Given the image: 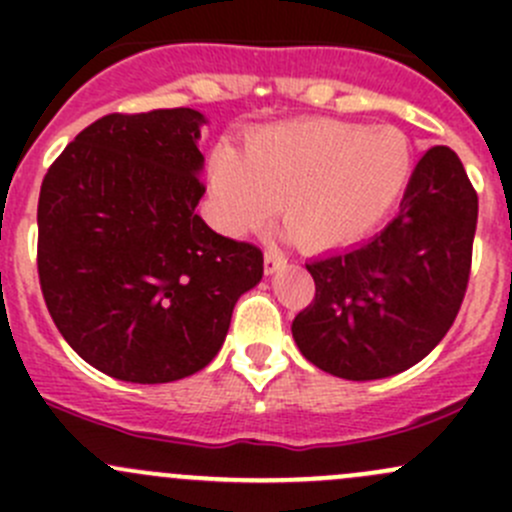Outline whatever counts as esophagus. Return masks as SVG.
Returning <instances> with one entry per match:
<instances>
[{
  "label": "esophagus",
  "mask_w": 512,
  "mask_h": 512,
  "mask_svg": "<svg viewBox=\"0 0 512 512\" xmlns=\"http://www.w3.org/2000/svg\"><path fill=\"white\" fill-rule=\"evenodd\" d=\"M287 265V257L282 255V252H277V250H267L265 252V272L267 275H275L277 270H280V267H285Z\"/></svg>",
  "instance_id": "34e87169"
}]
</instances>
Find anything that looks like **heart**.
Returning <instances> with one entry per match:
<instances>
[{
    "instance_id": "obj_1",
    "label": "heart",
    "mask_w": 512,
    "mask_h": 512,
    "mask_svg": "<svg viewBox=\"0 0 512 512\" xmlns=\"http://www.w3.org/2000/svg\"><path fill=\"white\" fill-rule=\"evenodd\" d=\"M414 170L399 128L304 118L262 128L247 156L220 148L210 188L230 232L255 230L280 210L297 240L329 250L361 240L389 215Z\"/></svg>"
}]
</instances>
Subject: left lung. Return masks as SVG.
Instances as JSON below:
<instances>
[{
  "mask_svg": "<svg viewBox=\"0 0 512 512\" xmlns=\"http://www.w3.org/2000/svg\"><path fill=\"white\" fill-rule=\"evenodd\" d=\"M476 223L478 195L461 158L428 148L379 235L307 265L314 299L292 322L304 359L349 381L418 364L466 297Z\"/></svg>",
  "mask_w": 512,
  "mask_h": 512,
  "instance_id": "8db88e82",
  "label": "left lung"
}]
</instances>
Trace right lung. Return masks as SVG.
Wrapping results in <instances>:
<instances>
[{
  "mask_svg": "<svg viewBox=\"0 0 512 512\" xmlns=\"http://www.w3.org/2000/svg\"><path fill=\"white\" fill-rule=\"evenodd\" d=\"M203 113H108L44 175L36 267L61 337L103 374L168 384L205 369L262 252L195 213Z\"/></svg>",
  "mask_w": 512,
  "mask_h": 512,
  "instance_id": "obj_1",
  "label": "right lung"
}]
</instances>
